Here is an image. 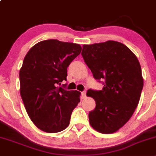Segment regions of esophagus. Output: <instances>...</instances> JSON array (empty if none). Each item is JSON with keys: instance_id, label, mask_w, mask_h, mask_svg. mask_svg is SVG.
<instances>
[{"instance_id": "obj_1", "label": "esophagus", "mask_w": 156, "mask_h": 156, "mask_svg": "<svg viewBox=\"0 0 156 156\" xmlns=\"http://www.w3.org/2000/svg\"><path fill=\"white\" fill-rule=\"evenodd\" d=\"M86 94H87V92H86V91H84V92L81 93V99H85L86 97H87Z\"/></svg>"}]
</instances>
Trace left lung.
Listing matches in <instances>:
<instances>
[{
	"label": "left lung",
	"mask_w": 156,
	"mask_h": 156,
	"mask_svg": "<svg viewBox=\"0 0 156 156\" xmlns=\"http://www.w3.org/2000/svg\"><path fill=\"white\" fill-rule=\"evenodd\" d=\"M81 55L93 77L104 80L102 90L87 91L96 103L89 123L101 133H115L130 119L140 99L144 80L139 60L124 44L111 40L83 44Z\"/></svg>",
	"instance_id": "obj_1"
}]
</instances>
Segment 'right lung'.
Listing matches in <instances>:
<instances>
[{"label": "right lung", "mask_w": 156, "mask_h": 156, "mask_svg": "<svg viewBox=\"0 0 156 156\" xmlns=\"http://www.w3.org/2000/svg\"><path fill=\"white\" fill-rule=\"evenodd\" d=\"M81 52L72 42L48 39L28 51L20 70V95L27 114L39 129L58 133L67 128L80 92L58 87L67 80V69Z\"/></svg>", "instance_id": "right-lung-1"}]
</instances>
